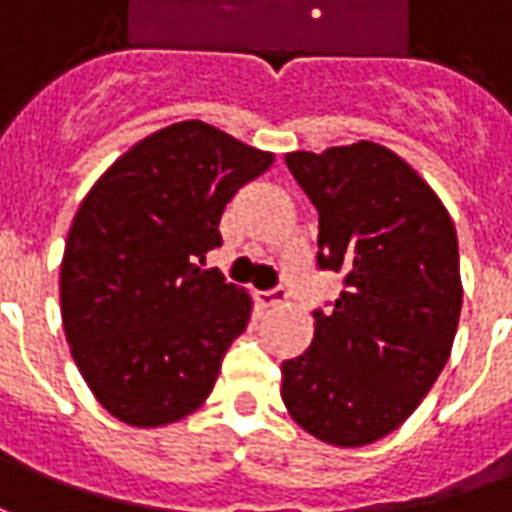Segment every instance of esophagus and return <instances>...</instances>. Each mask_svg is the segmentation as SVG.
Wrapping results in <instances>:
<instances>
[{
  "instance_id": "34e87169",
  "label": "esophagus",
  "mask_w": 512,
  "mask_h": 512,
  "mask_svg": "<svg viewBox=\"0 0 512 512\" xmlns=\"http://www.w3.org/2000/svg\"><path fill=\"white\" fill-rule=\"evenodd\" d=\"M288 299V291L285 288H271V291H260L257 293V302L260 307H277Z\"/></svg>"
}]
</instances>
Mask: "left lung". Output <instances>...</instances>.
Here are the masks:
<instances>
[{
    "label": "left lung",
    "mask_w": 512,
    "mask_h": 512,
    "mask_svg": "<svg viewBox=\"0 0 512 512\" xmlns=\"http://www.w3.org/2000/svg\"><path fill=\"white\" fill-rule=\"evenodd\" d=\"M318 210V268L343 271L305 355L282 363L291 418L332 446L385 438L449 360L463 305L457 232L438 194L371 141L285 155Z\"/></svg>",
    "instance_id": "8db88e82"
}]
</instances>
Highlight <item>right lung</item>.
Segmentation results:
<instances>
[{
  "label": "right lung",
  "instance_id": "add662e5",
  "mask_svg": "<svg viewBox=\"0 0 512 512\" xmlns=\"http://www.w3.org/2000/svg\"><path fill=\"white\" fill-rule=\"evenodd\" d=\"M274 163L205 121L152 132L94 182L60 263L71 357L96 402L130 427H163L205 402L252 296L205 255L238 188Z\"/></svg>",
  "mask_w": 512,
  "mask_h": 512
}]
</instances>
